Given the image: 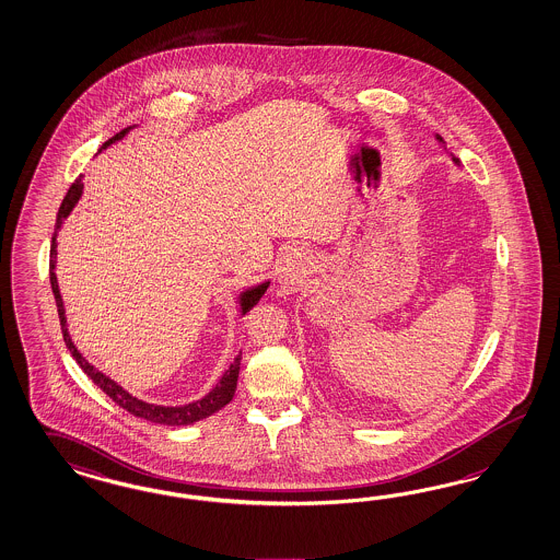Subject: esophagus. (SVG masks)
Listing matches in <instances>:
<instances>
[{"label":"esophagus","instance_id":"1","mask_svg":"<svg viewBox=\"0 0 560 560\" xmlns=\"http://www.w3.org/2000/svg\"><path fill=\"white\" fill-rule=\"evenodd\" d=\"M308 261L311 257L304 252V249H288L287 254L282 256V259L278 261V273L287 280H296V278H303V273L308 268Z\"/></svg>","mask_w":560,"mask_h":560}]
</instances>
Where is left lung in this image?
<instances>
[{"mask_svg": "<svg viewBox=\"0 0 560 560\" xmlns=\"http://www.w3.org/2000/svg\"><path fill=\"white\" fill-rule=\"evenodd\" d=\"M438 139H440V141H442V137H438ZM454 161H456V163H458V158H454Z\"/></svg>", "mask_w": 560, "mask_h": 560, "instance_id": "left-lung-1", "label": "left lung"}]
</instances>
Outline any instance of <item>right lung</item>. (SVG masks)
Masks as SVG:
<instances>
[{
  "label": "right lung",
  "instance_id": "right-lung-1",
  "mask_svg": "<svg viewBox=\"0 0 560 560\" xmlns=\"http://www.w3.org/2000/svg\"><path fill=\"white\" fill-rule=\"evenodd\" d=\"M125 132H127V128L120 130L118 135H114L113 139H108V141L104 143V147L113 143L116 139H120ZM81 190H83V182L78 177V179L71 184V188L65 194L63 202H61V207H59V212H57V229L63 223L65 217L71 212V208L75 207V202L80 200ZM55 237H57V231H55L52 243H50L48 273H50V288H52V294H55L57 313H59V320H61L65 346H67L69 352L73 353V358H75V362L80 364L81 370L92 378V383L100 386L118 407H122L130 416L141 417V419L153 421V423H161V425H190L194 421H200V419H207L208 416L217 413L219 409H223L229 400L233 399L235 388H237V378H240L241 358L235 360V364H231V368L226 370V374L221 378V383L217 384V388H214L212 393H208V397H205L202 400H196L192 405H184V407H158V405H149V402H143V400L135 399V397L128 395L125 388H120L118 384L110 381L108 376H104L102 372H97L96 368L90 366V364L81 358V353L78 352V348L73 346L71 337L67 334V327H65L63 301H61L59 287H57V276H55V257H57V243H55ZM266 290H268V282L261 284V287L254 288V290H249V292H245L243 299H241L243 313H247L249 308H254L257 301L264 296Z\"/></svg>",
  "mask_w": 560,
  "mask_h": 560
}]
</instances>
